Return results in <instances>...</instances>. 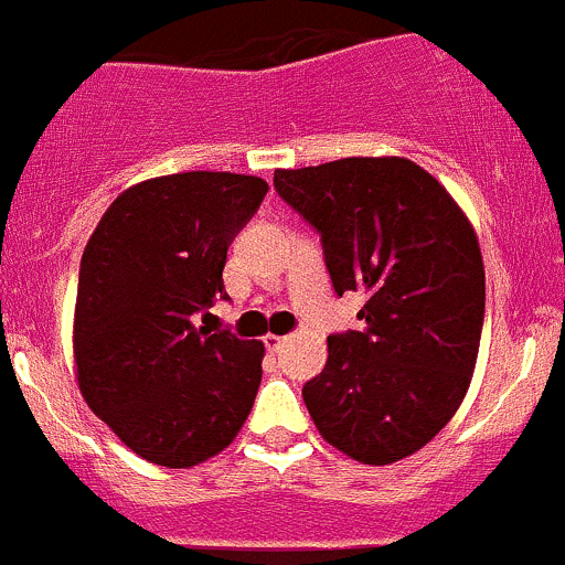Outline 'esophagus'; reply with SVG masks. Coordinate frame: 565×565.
Returning a JSON list of instances; mask_svg holds the SVG:
<instances>
[{"mask_svg": "<svg viewBox=\"0 0 565 565\" xmlns=\"http://www.w3.org/2000/svg\"><path fill=\"white\" fill-rule=\"evenodd\" d=\"M284 341H287V339H284V335H276V333H267V335H265V347H267V350H270V352L281 350Z\"/></svg>", "mask_w": 565, "mask_h": 565, "instance_id": "34e87169", "label": "esophagus"}]
</instances>
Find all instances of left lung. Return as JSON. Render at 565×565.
<instances>
[{
  "label": "left lung",
  "instance_id": "1",
  "mask_svg": "<svg viewBox=\"0 0 565 565\" xmlns=\"http://www.w3.org/2000/svg\"><path fill=\"white\" fill-rule=\"evenodd\" d=\"M273 182L322 237L335 295H369L366 328L328 335V363L303 385L319 435L363 465L420 451L476 369L487 300L476 230L407 158L278 169Z\"/></svg>",
  "mask_w": 565,
  "mask_h": 565
}]
</instances>
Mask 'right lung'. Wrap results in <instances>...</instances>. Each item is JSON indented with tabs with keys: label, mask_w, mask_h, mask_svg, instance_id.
Here are the masks:
<instances>
[{
	"label": "right lung",
	"mask_w": 565,
	"mask_h": 565,
	"mask_svg": "<svg viewBox=\"0 0 565 565\" xmlns=\"http://www.w3.org/2000/svg\"><path fill=\"white\" fill-rule=\"evenodd\" d=\"M265 193L267 182L250 174L152 177L108 204L84 248L73 317L78 388L152 465L207 461L254 407L265 344L210 333L193 315L230 298L226 250Z\"/></svg>",
	"instance_id": "add662e5"
}]
</instances>
